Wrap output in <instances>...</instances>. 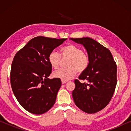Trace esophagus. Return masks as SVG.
Returning a JSON list of instances; mask_svg holds the SVG:
<instances>
[{
  "label": "esophagus",
  "instance_id": "esophagus-1",
  "mask_svg": "<svg viewBox=\"0 0 131 131\" xmlns=\"http://www.w3.org/2000/svg\"><path fill=\"white\" fill-rule=\"evenodd\" d=\"M61 82L62 84H64L66 83V82H67V80H61Z\"/></svg>",
  "mask_w": 131,
  "mask_h": 131
}]
</instances>
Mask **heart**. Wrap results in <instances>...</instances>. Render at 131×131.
I'll use <instances>...</instances> for the list:
<instances>
[{"label": "heart", "instance_id": "1", "mask_svg": "<svg viewBox=\"0 0 131 131\" xmlns=\"http://www.w3.org/2000/svg\"><path fill=\"white\" fill-rule=\"evenodd\" d=\"M60 55L55 51L51 52L48 57V60L52 67L58 69L62 59H69L67 62V69H62L53 73V76L61 80H68L73 78L77 71L82 73L85 71L90 64V57L87 53L83 52L79 46L69 44L61 48Z\"/></svg>", "mask_w": 131, "mask_h": 131}]
</instances>
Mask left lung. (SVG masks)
<instances>
[{
	"mask_svg": "<svg viewBox=\"0 0 131 131\" xmlns=\"http://www.w3.org/2000/svg\"><path fill=\"white\" fill-rule=\"evenodd\" d=\"M82 44L90 57L88 69L74 80L72 92L76 106L87 113L103 110L112 99L117 84V65L110 50L89 37L70 38Z\"/></svg>",
	"mask_w": 131,
	"mask_h": 131,
	"instance_id": "8db88e82",
	"label": "left lung"
}]
</instances>
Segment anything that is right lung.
<instances>
[{
    "label": "right lung",
    "instance_id": "1",
    "mask_svg": "<svg viewBox=\"0 0 131 131\" xmlns=\"http://www.w3.org/2000/svg\"><path fill=\"white\" fill-rule=\"evenodd\" d=\"M66 40L36 37L14 57L10 85L19 103L31 113L43 114L54 105L61 81L60 79L48 78L52 72L48 57Z\"/></svg>",
    "mask_w": 131,
    "mask_h": 131
}]
</instances>
